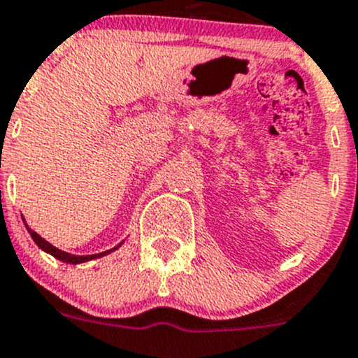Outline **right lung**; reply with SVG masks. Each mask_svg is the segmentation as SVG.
I'll list each match as a JSON object with an SVG mask.
<instances>
[{"label": "right lung", "instance_id": "add662e5", "mask_svg": "<svg viewBox=\"0 0 358 358\" xmlns=\"http://www.w3.org/2000/svg\"><path fill=\"white\" fill-rule=\"evenodd\" d=\"M24 224H26V220H24ZM26 229H27V232H29V234H31V238H33V241L36 243V245L40 246V248L43 250V252L50 253L52 257H55V259L62 260V262H66V264H82V262H87V260L99 259V257L108 255V253H112L113 250H117V248H119L120 245H122V243H120V245H117L115 248L106 250V252H101V253H94V255H71V253L62 252V250L55 248L54 245H50V243H48V241H45V239L41 238V236L38 234V232H34L33 229H29V225H27V224H26Z\"/></svg>", "mask_w": 358, "mask_h": 358}]
</instances>
